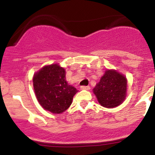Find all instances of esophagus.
I'll list each match as a JSON object with an SVG mask.
<instances>
[{
  "label": "esophagus",
  "mask_w": 155,
  "mask_h": 155,
  "mask_svg": "<svg viewBox=\"0 0 155 155\" xmlns=\"http://www.w3.org/2000/svg\"><path fill=\"white\" fill-rule=\"evenodd\" d=\"M81 89H82V90H86V91H88V90H90V86H81V87H80Z\"/></svg>",
  "instance_id": "34e87169"
}]
</instances>
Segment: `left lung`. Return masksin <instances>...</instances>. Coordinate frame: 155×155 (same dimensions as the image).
Returning a JSON list of instances; mask_svg holds the SVG:
<instances>
[{"label": "left lung", "mask_w": 155, "mask_h": 155, "mask_svg": "<svg viewBox=\"0 0 155 155\" xmlns=\"http://www.w3.org/2000/svg\"><path fill=\"white\" fill-rule=\"evenodd\" d=\"M127 79L115 70H107L101 80L94 87L93 93L102 107L115 108L125 100Z\"/></svg>", "instance_id": "8db88e82"}]
</instances>
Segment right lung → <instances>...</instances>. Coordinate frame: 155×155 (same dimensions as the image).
I'll list each match as a JSON object with an SVG mask.
<instances>
[{
	"mask_svg": "<svg viewBox=\"0 0 155 155\" xmlns=\"http://www.w3.org/2000/svg\"><path fill=\"white\" fill-rule=\"evenodd\" d=\"M36 97L45 110L61 114L71 105L76 87L66 81V70L59 64L46 65L33 76Z\"/></svg>",
	"mask_w": 155,
	"mask_h": 155,
	"instance_id": "obj_1",
	"label": "right lung"
}]
</instances>
